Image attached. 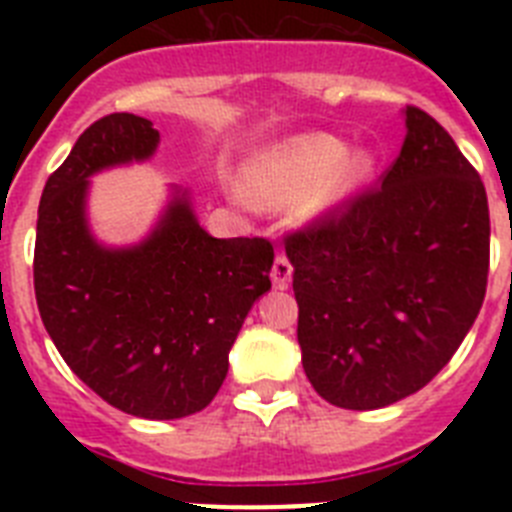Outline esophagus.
<instances>
[{
  "label": "esophagus",
  "mask_w": 512,
  "mask_h": 512,
  "mask_svg": "<svg viewBox=\"0 0 512 512\" xmlns=\"http://www.w3.org/2000/svg\"><path fill=\"white\" fill-rule=\"evenodd\" d=\"M271 282L277 289H287L289 282H292V264L284 253H277L274 259V266H271Z\"/></svg>",
  "instance_id": "34e87169"
}]
</instances>
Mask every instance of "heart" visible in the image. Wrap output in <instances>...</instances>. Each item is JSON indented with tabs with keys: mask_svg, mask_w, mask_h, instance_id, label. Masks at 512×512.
Returning a JSON list of instances; mask_svg holds the SVG:
<instances>
[{
	"mask_svg": "<svg viewBox=\"0 0 512 512\" xmlns=\"http://www.w3.org/2000/svg\"><path fill=\"white\" fill-rule=\"evenodd\" d=\"M374 174V151H348V143L336 135L310 133L261 153L243 174V194L253 205L274 210L302 199L300 215L318 220L364 192Z\"/></svg>",
	"mask_w": 512,
	"mask_h": 512,
	"instance_id": "heart-1",
	"label": "heart"
}]
</instances>
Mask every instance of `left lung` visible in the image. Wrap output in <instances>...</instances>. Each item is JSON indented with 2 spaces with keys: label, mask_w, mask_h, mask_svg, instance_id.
<instances>
[{
  "label": "left lung",
  "mask_w": 512,
  "mask_h": 512,
  "mask_svg": "<svg viewBox=\"0 0 512 512\" xmlns=\"http://www.w3.org/2000/svg\"><path fill=\"white\" fill-rule=\"evenodd\" d=\"M382 187L287 238L302 366L323 400L387 408L449 364L485 300L490 210L454 138L418 107Z\"/></svg>",
  "instance_id": "obj_1"
}]
</instances>
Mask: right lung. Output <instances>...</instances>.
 I'll list each match as a JSON object with an SVG mask.
<instances>
[{
    "instance_id": "right-lung-1",
    "label": "right lung",
    "mask_w": 512,
    "mask_h": 512,
    "mask_svg": "<svg viewBox=\"0 0 512 512\" xmlns=\"http://www.w3.org/2000/svg\"><path fill=\"white\" fill-rule=\"evenodd\" d=\"M158 143L153 122L130 112L79 135L40 197L33 277L40 318L71 372L122 413L176 420L205 410L225 382L238 330L271 289L274 248L212 238L179 187L143 241H97L89 179L148 161Z\"/></svg>"
}]
</instances>
